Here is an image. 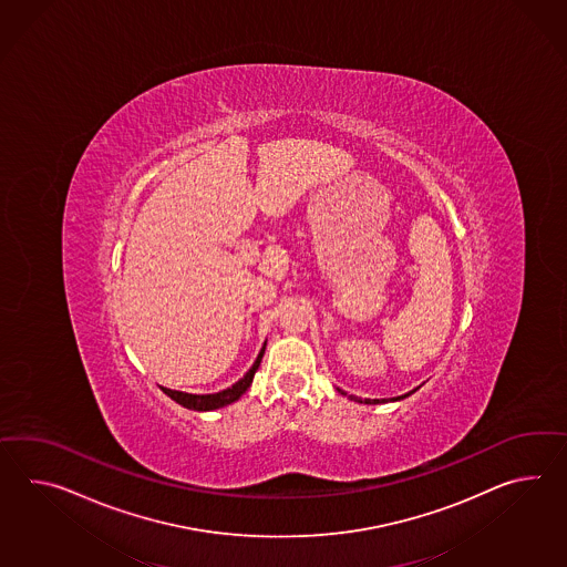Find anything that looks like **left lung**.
<instances>
[{"label":"left lung","instance_id":"left-lung-1","mask_svg":"<svg viewBox=\"0 0 567 567\" xmlns=\"http://www.w3.org/2000/svg\"><path fill=\"white\" fill-rule=\"evenodd\" d=\"M342 395H346L344 391L342 389H338ZM414 391H410V393H405V395H401V398H391V401H398L403 400V398H408V395H412ZM350 400L360 401L362 403V400L360 398H354V395H350ZM386 400H364V403H385Z\"/></svg>","mask_w":567,"mask_h":567}]
</instances>
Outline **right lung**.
I'll return each instance as SVG.
<instances>
[{
    "mask_svg": "<svg viewBox=\"0 0 567 567\" xmlns=\"http://www.w3.org/2000/svg\"><path fill=\"white\" fill-rule=\"evenodd\" d=\"M264 348H266V344L262 346V350H260L258 359H256V362L251 364V369H249L248 373L244 374L235 385L227 386V389H223L219 393L194 395V393L174 391V389H166V386H162V391L166 393L167 398H172L176 403H181V405L188 408V410H194V412H210V410H219L223 405H229V403H234V401L239 400V398L248 391V386L251 385V379H254V374H256L258 367H260V362H262Z\"/></svg>",
    "mask_w": 567,
    "mask_h": 567,
    "instance_id": "right-lung-1",
    "label": "right lung"
}]
</instances>
